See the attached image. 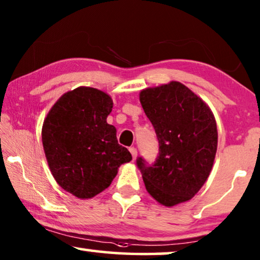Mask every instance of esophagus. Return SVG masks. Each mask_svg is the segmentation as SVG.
Returning a JSON list of instances; mask_svg holds the SVG:
<instances>
[{"label": "esophagus", "instance_id": "1", "mask_svg": "<svg viewBox=\"0 0 260 260\" xmlns=\"http://www.w3.org/2000/svg\"><path fill=\"white\" fill-rule=\"evenodd\" d=\"M129 150H130L131 155H133V158H134V159H136V158H137V149H136V148H134V146H133V148H130Z\"/></svg>", "mask_w": 260, "mask_h": 260}]
</instances>
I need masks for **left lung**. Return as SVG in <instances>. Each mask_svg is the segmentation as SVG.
<instances>
[{"label": "left lung", "mask_w": 260, "mask_h": 260, "mask_svg": "<svg viewBox=\"0 0 260 260\" xmlns=\"http://www.w3.org/2000/svg\"><path fill=\"white\" fill-rule=\"evenodd\" d=\"M139 101L159 143L155 164L137 159L146 191L164 206L190 201L204 185L216 157L218 131L211 109L177 81L143 89Z\"/></svg>", "instance_id": "1"}]
</instances>
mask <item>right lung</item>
Wrapping results in <instances>:
<instances>
[{
	"label": "right lung",
	"instance_id": "right-lung-1",
	"mask_svg": "<svg viewBox=\"0 0 260 260\" xmlns=\"http://www.w3.org/2000/svg\"><path fill=\"white\" fill-rule=\"evenodd\" d=\"M112 100L102 90L78 86L57 100L42 126V143L51 175L67 192L95 197L110 185L122 164L133 159L107 123Z\"/></svg>",
	"mask_w": 260,
	"mask_h": 260
}]
</instances>
